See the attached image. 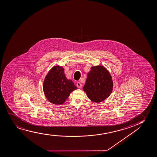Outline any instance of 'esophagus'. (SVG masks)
I'll return each instance as SVG.
<instances>
[{
  "mask_svg": "<svg viewBox=\"0 0 157 157\" xmlns=\"http://www.w3.org/2000/svg\"><path fill=\"white\" fill-rule=\"evenodd\" d=\"M77 87H78V88H81V87H82V85H81V83L80 82H77Z\"/></svg>",
  "mask_w": 157,
  "mask_h": 157,
  "instance_id": "34e87169",
  "label": "esophagus"
}]
</instances>
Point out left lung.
Returning a JSON list of instances; mask_svg holds the SVG:
<instances>
[{
	"label": "left lung",
	"instance_id": "obj_1",
	"mask_svg": "<svg viewBox=\"0 0 157 157\" xmlns=\"http://www.w3.org/2000/svg\"><path fill=\"white\" fill-rule=\"evenodd\" d=\"M113 89L112 78L106 68L101 66L92 67L83 87L88 98L100 103L109 96Z\"/></svg>",
	"mask_w": 157,
	"mask_h": 157
}]
</instances>
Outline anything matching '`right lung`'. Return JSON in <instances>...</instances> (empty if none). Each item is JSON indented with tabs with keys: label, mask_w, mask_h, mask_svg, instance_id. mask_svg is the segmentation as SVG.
Masks as SVG:
<instances>
[{
	"label": "right lung",
	"mask_w": 157,
	"mask_h": 157,
	"mask_svg": "<svg viewBox=\"0 0 157 157\" xmlns=\"http://www.w3.org/2000/svg\"><path fill=\"white\" fill-rule=\"evenodd\" d=\"M64 70L62 67L54 66L48 71L43 82L45 96L54 104H63L70 93L77 89L71 80L66 78Z\"/></svg>",
	"instance_id": "1"
}]
</instances>
